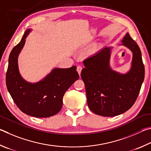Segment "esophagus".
Returning a JSON list of instances; mask_svg holds the SVG:
<instances>
[{
    "mask_svg": "<svg viewBox=\"0 0 151 151\" xmlns=\"http://www.w3.org/2000/svg\"><path fill=\"white\" fill-rule=\"evenodd\" d=\"M81 70H82V67H81V65H78V67H77V71H78V72L79 75H80V74H81Z\"/></svg>",
    "mask_w": 151,
    "mask_h": 151,
    "instance_id": "esophagus-1",
    "label": "esophagus"
}]
</instances>
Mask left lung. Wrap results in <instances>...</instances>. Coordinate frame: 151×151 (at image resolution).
<instances>
[{"label": "left lung", "instance_id": "1", "mask_svg": "<svg viewBox=\"0 0 151 151\" xmlns=\"http://www.w3.org/2000/svg\"><path fill=\"white\" fill-rule=\"evenodd\" d=\"M121 46L133 53L131 67L121 73L110 67L112 47L101 51L83 61L81 77L86 86L88 107L92 112L104 117H114L133 106L139 96L145 78V66L141 52L127 32Z\"/></svg>", "mask_w": 151, "mask_h": 151}]
</instances>
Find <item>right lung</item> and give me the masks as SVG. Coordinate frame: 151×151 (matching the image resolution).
I'll list each match as a JSON object with an SVG mask.
<instances>
[{
	"mask_svg": "<svg viewBox=\"0 0 151 151\" xmlns=\"http://www.w3.org/2000/svg\"><path fill=\"white\" fill-rule=\"evenodd\" d=\"M31 31V29L25 31L21 41L10 52L6 87L16 105L23 113L35 117H49L62 109L64 93L80 76L76 66L73 65L70 68L53 69L38 82L26 81L18 70V58Z\"/></svg>",
	"mask_w": 151,
	"mask_h": 151,
	"instance_id": "right-lung-1",
	"label": "right lung"
}]
</instances>
